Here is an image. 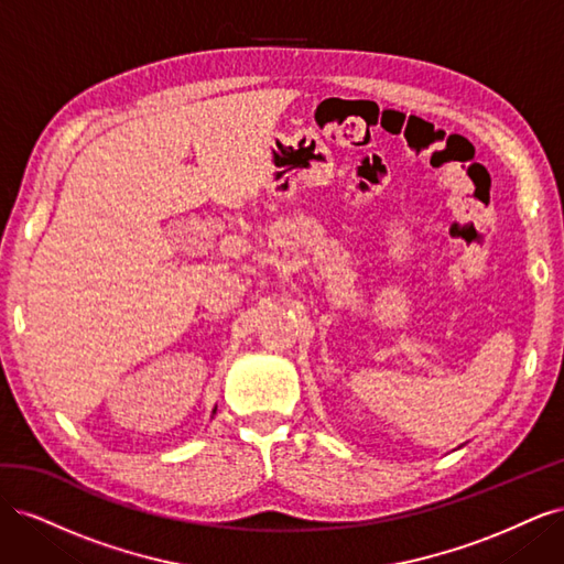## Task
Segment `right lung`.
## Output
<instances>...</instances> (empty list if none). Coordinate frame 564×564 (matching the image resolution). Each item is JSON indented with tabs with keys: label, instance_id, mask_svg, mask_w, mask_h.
Here are the masks:
<instances>
[{
	"label": "right lung",
	"instance_id": "obj_1",
	"mask_svg": "<svg viewBox=\"0 0 564 564\" xmlns=\"http://www.w3.org/2000/svg\"><path fill=\"white\" fill-rule=\"evenodd\" d=\"M212 414H216V406H214V412H212Z\"/></svg>",
	"mask_w": 564,
	"mask_h": 564
}]
</instances>
